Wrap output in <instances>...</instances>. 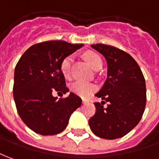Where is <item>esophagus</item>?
I'll use <instances>...</instances> for the list:
<instances>
[{
	"instance_id": "esophagus-1",
	"label": "esophagus",
	"mask_w": 159,
	"mask_h": 159,
	"mask_svg": "<svg viewBox=\"0 0 159 159\" xmlns=\"http://www.w3.org/2000/svg\"><path fill=\"white\" fill-rule=\"evenodd\" d=\"M86 102H87V99H86V98H83V99H82V103H83V104H86Z\"/></svg>"
}]
</instances>
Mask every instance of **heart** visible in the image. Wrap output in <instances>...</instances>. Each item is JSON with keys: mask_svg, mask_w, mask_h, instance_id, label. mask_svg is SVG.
Returning a JSON list of instances; mask_svg holds the SVG:
<instances>
[{"mask_svg": "<svg viewBox=\"0 0 159 159\" xmlns=\"http://www.w3.org/2000/svg\"><path fill=\"white\" fill-rule=\"evenodd\" d=\"M84 58L94 70H98L102 66L101 58L96 52L88 51V52L84 53ZM72 63H73V56L72 55L66 56L61 62V73L66 79H68L71 76ZM70 89L73 93L77 94L79 96L83 97V98H86L91 93H93L96 89V87L92 83L77 80V81H74L70 85Z\"/></svg>", "mask_w": 159, "mask_h": 159, "instance_id": "heart-1", "label": "heart"}]
</instances>
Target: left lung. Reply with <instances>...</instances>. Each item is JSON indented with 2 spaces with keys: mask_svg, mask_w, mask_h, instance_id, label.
I'll list each match as a JSON object with an SVG mask.
<instances>
[{
  "mask_svg": "<svg viewBox=\"0 0 159 159\" xmlns=\"http://www.w3.org/2000/svg\"><path fill=\"white\" fill-rule=\"evenodd\" d=\"M107 62V79L95 94L101 103H94L95 114L89 119L92 132L106 139H116L139 123L146 104L144 75L136 61L119 48L104 44L91 45ZM108 102L107 107L103 104Z\"/></svg>",
  "mask_w": 159,
  "mask_h": 159,
  "instance_id": "8db88e82",
  "label": "left lung"
}]
</instances>
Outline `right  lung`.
<instances>
[{"label":"right lung","instance_id":"add662e5","mask_svg":"<svg viewBox=\"0 0 159 159\" xmlns=\"http://www.w3.org/2000/svg\"><path fill=\"white\" fill-rule=\"evenodd\" d=\"M83 44L50 40L33 45L22 54L15 69L14 98L22 121L40 135H54L67 126L70 116L81 106V98L70 93L58 99L52 93H66L61 62Z\"/></svg>","mask_w":159,"mask_h":159}]
</instances>
